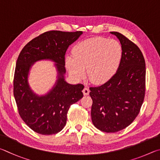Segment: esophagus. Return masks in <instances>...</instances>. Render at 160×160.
Returning a JSON list of instances; mask_svg holds the SVG:
<instances>
[{
	"label": "esophagus",
	"mask_w": 160,
	"mask_h": 160,
	"mask_svg": "<svg viewBox=\"0 0 160 160\" xmlns=\"http://www.w3.org/2000/svg\"><path fill=\"white\" fill-rule=\"evenodd\" d=\"M82 91H83V93L84 96H88L89 93H90V90H89V88L88 87H85L83 89Z\"/></svg>",
	"instance_id": "obj_1"
}]
</instances>
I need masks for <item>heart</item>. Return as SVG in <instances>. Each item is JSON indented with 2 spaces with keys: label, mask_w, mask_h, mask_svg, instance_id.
Listing matches in <instances>:
<instances>
[{
  "label": "heart",
  "mask_w": 160,
  "mask_h": 160,
  "mask_svg": "<svg viewBox=\"0 0 160 160\" xmlns=\"http://www.w3.org/2000/svg\"><path fill=\"white\" fill-rule=\"evenodd\" d=\"M73 55H67V68L77 79L85 77L95 84L108 82L118 69L122 58L119 42L104 37H93L78 42L72 48Z\"/></svg>",
  "instance_id": "obj_1"
}]
</instances>
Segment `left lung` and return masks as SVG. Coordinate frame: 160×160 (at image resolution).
I'll list each match as a JSON object with an SVG mask.
<instances>
[{"label": "left lung", "instance_id": "obj_1", "mask_svg": "<svg viewBox=\"0 0 160 160\" xmlns=\"http://www.w3.org/2000/svg\"><path fill=\"white\" fill-rule=\"evenodd\" d=\"M110 33L122 45L121 63L108 82L90 88L92 122L98 129L106 133L117 132L133 122L145 92V62L141 50L122 33Z\"/></svg>", "mask_w": 160, "mask_h": 160}]
</instances>
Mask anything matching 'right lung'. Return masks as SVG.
<instances>
[{
	"instance_id": "add662e5",
	"label": "right lung",
	"mask_w": 160,
	"mask_h": 160,
	"mask_svg": "<svg viewBox=\"0 0 160 160\" xmlns=\"http://www.w3.org/2000/svg\"><path fill=\"white\" fill-rule=\"evenodd\" d=\"M82 33L49 31L30 41L19 53L14 76V96L21 118L36 133L52 135L62 130L70 105L83 96L84 86L69 84L64 80L66 51ZM42 59L56 62L58 79L48 93L39 97L30 89L28 76L33 63Z\"/></svg>"
}]
</instances>
